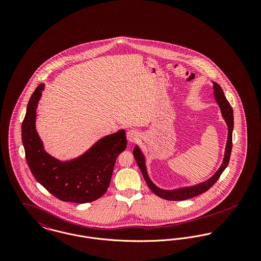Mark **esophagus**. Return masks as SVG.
<instances>
[{"instance_id":"34e87169","label":"esophagus","mask_w":261,"mask_h":261,"mask_svg":"<svg viewBox=\"0 0 261 261\" xmlns=\"http://www.w3.org/2000/svg\"><path fill=\"white\" fill-rule=\"evenodd\" d=\"M126 137H127V140H128L130 143H135V142H137V141L140 139L141 134H140V132H138L137 129H130V130L127 132Z\"/></svg>"}]
</instances>
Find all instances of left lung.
Masks as SVG:
<instances>
[{
	"label": "left lung",
	"instance_id": "1",
	"mask_svg": "<svg viewBox=\"0 0 261 261\" xmlns=\"http://www.w3.org/2000/svg\"><path fill=\"white\" fill-rule=\"evenodd\" d=\"M213 83H214V90H215L214 95H215L216 101H217V103L219 105V107L221 109L224 119H225V121L228 125V140H227V145H226V149H225L223 164L220 167V169L217 171V173L212 178H210L209 180H207V181H205V182H203L199 185L188 187V188H182V189H178V190H175V191H165V190L159 189L158 187L154 186L151 183V181L149 180L148 173H147V169H146L144 154L138 148V146H136V148L134 149V156L136 159V162H137L139 168L141 169V172H142L148 186L156 196H159L162 199L170 200V201H183V200H187V199L196 197V196H198L202 193H205L206 191H208L211 187L213 186L218 181L221 174L223 173L224 170L226 169V167L229 164L231 150H232V132H233V125H234L233 110H232L230 103L228 102V100L226 99L221 86L216 82H213Z\"/></svg>",
	"mask_w": 261,
	"mask_h": 261
}]
</instances>
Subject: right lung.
<instances>
[{
  "label": "right lung",
  "mask_w": 261,
  "mask_h": 261,
  "mask_svg": "<svg viewBox=\"0 0 261 261\" xmlns=\"http://www.w3.org/2000/svg\"><path fill=\"white\" fill-rule=\"evenodd\" d=\"M44 84L31 95L22 122V142L36 181L64 202L89 203L100 198L111 183L116 156L126 148L124 130L107 136L81 156L60 162L44 149L35 128L36 109Z\"/></svg>",
  "instance_id": "add662e5"
}]
</instances>
